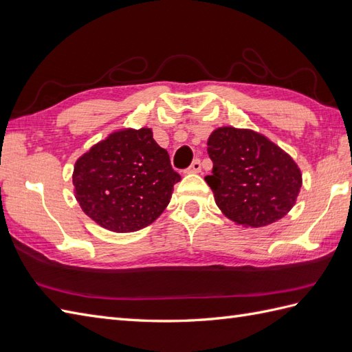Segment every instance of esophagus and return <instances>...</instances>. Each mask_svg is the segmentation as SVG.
<instances>
[{"instance_id": "esophagus-1", "label": "esophagus", "mask_w": 352, "mask_h": 352, "mask_svg": "<svg viewBox=\"0 0 352 352\" xmlns=\"http://www.w3.org/2000/svg\"><path fill=\"white\" fill-rule=\"evenodd\" d=\"M201 169H202V166H201V160H199V159H195V160L192 162V165L187 168L186 173H187V174H199V173H201Z\"/></svg>"}]
</instances>
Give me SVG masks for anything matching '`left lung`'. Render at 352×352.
Returning a JSON list of instances; mask_svg holds the SVG:
<instances>
[{
	"label": "left lung",
	"instance_id": "8db88e82",
	"mask_svg": "<svg viewBox=\"0 0 352 352\" xmlns=\"http://www.w3.org/2000/svg\"><path fill=\"white\" fill-rule=\"evenodd\" d=\"M206 144L212 174L205 182L230 221L263 228L290 212L303 182L288 153L263 133L233 126L214 129Z\"/></svg>",
	"mask_w": 352,
	"mask_h": 352
}]
</instances>
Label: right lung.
Listing matches in <instances>:
<instances>
[{"label":"right lung","instance_id":"right-lung-1","mask_svg":"<svg viewBox=\"0 0 352 352\" xmlns=\"http://www.w3.org/2000/svg\"><path fill=\"white\" fill-rule=\"evenodd\" d=\"M179 177L150 128H123L94 144L76 160L74 196L99 226L131 233L165 211Z\"/></svg>","mask_w":352,"mask_h":352}]
</instances>
